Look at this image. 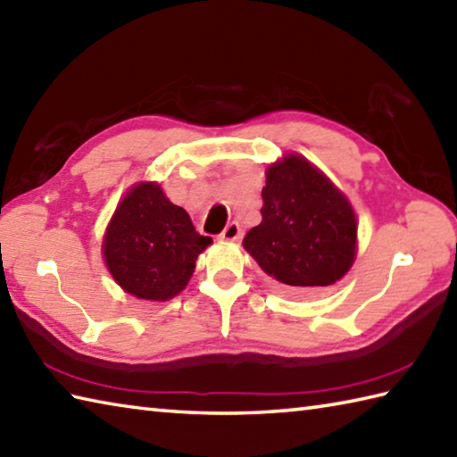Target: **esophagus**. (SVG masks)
<instances>
[{
  "label": "esophagus",
  "mask_w": 457,
  "mask_h": 457,
  "mask_svg": "<svg viewBox=\"0 0 457 457\" xmlns=\"http://www.w3.org/2000/svg\"><path fill=\"white\" fill-rule=\"evenodd\" d=\"M239 236H241L239 223L237 221H229L228 226H226V229L221 231L220 239H223V241H236V239H239Z\"/></svg>",
  "instance_id": "obj_1"
}]
</instances>
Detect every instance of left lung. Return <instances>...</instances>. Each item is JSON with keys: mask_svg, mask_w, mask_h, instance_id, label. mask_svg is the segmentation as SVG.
<instances>
[{"mask_svg": "<svg viewBox=\"0 0 457 457\" xmlns=\"http://www.w3.org/2000/svg\"><path fill=\"white\" fill-rule=\"evenodd\" d=\"M265 176L262 223L247 231L244 247L291 291L337 283L356 257L351 202L299 154H285Z\"/></svg>", "mask_w": 457, "mask_h": 457, "instance_id": "left-lung-1", "label": "left lung"}]
</instances>
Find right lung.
I'll use <instances>...</instances> for the list:
<instances>
[{"label":"right lung","mask_w":457,"mask_h":457,"mask_svg":"<svg viewBox=\"0 0 457 457\" xmlns=\"http://www.w3.org/2000/svg\"><path fill=\"white\" fill-rule=\"evenodd\" d=\"M212 244L187 212L156 182H140L124 195L106 228L103 257L112 279L138 299L168 301L190 281L195 259Z\"/></svg>","instance_id":"1"}]
</instances>
